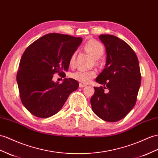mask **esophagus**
Segmentation results:
<instances>
[{
    "instance_id": "34e87169",
    "label": "esophagus",
    "mask_w": 158,
    "mask_h": 158,
    "mask_svg": "<svg viewBox=\"0 0 158 158\" xmlns=\"http://www.w3.org/2000/svg\"><path fill=\"white\" fill-rule=\"evenodd\" d=\"M86 87V85H85L81 83H79V87Z\"/></svg>"
}]
</instances>
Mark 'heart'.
<instances>
[{
  "label": "heart",
  "mask_w": 158,
  "mask_h": 158,
  "mask_svg": "<svg viewBox=\"0 0 158 158\" xmlns=\"http://www.w3.org/2000/svg\"><path fill=\"white\" fill-rule=\"evenodd\" d=\"M85 51L89 54L95 59H99L104 53V47L103 44L96 40H90L85 44ZM76 52H73L69 59L70 66L73 67L75 63ZM96 72L94 70L86 71L79 69L71 74L72 78L83 83H89L91 79L95 77Z\"/></svg>",
  "instance_id": "obj_1"
}]
</instances>
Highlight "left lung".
<instances>
[{"mask_svg":"<svg viewBox=\"0 0 158 158\" xmlns=\"http://www.w3.org/2000/svg\"><path fill=\"white\" fill-rule=\"evenodd\" d=\"M99 39L106 47L107 59L95 81L104 87H94L91 107L99 118L115 122L135 106L141 85L139 64L135 52L124 40L111 35H100Z\"/></svg>","mask_w":158,"mask_h":158,"instance_id":"obj_1","label":"left lung"}]
</instances>
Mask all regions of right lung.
Here are the masks:
<instances>
[{"mask_svg":"<svg viewBox=\"0 0 158 158\" xmlns=\"http://www.w3.org/2000/svg\"><path fill=\"white\" fill-rule=\"evenodd\" d=\"M82 42L81 37L49 33L28 47L21 59L17 81L23 106L31 114L47 118L62 108L68 97L77 89L76 80L64 79L62 83L52 81L58 73L65 77L69 59Z\"/></svg>","mask_w":158,"mask_h":158,"instance_id":"right-lung-1","label":"right lung"}]
</instances>
